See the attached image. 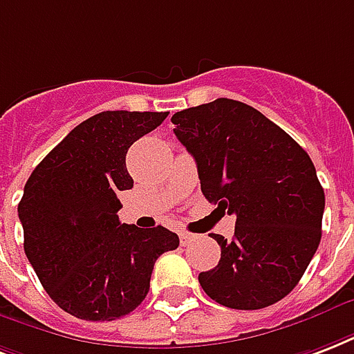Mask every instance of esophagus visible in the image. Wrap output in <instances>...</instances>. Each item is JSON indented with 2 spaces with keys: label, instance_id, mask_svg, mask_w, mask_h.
Segmentation results:
<instances>
[{
  "label": "esophagus",
  "instance_id": "esophagus-1",
  "mask_svg": "<svg viewBox=\"0 0 354 354\" xmlns=\"http://www.w3.org/2000/svg\"><path fill=\"white\" fill-rule=\"evenodd\" d=\"M196 236H193V234H189V232H180V241H182L183 247H187L189 243L195 241Z\"/></svg>",
  "mask_w": 354,
  "mask_h": 354
}]
</instances>
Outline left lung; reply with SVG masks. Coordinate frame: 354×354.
Segmentation results:
<instances>
[{
    "mask_svg": "<svg viewBox=\"0 0 354 354\" xmlns=\"http://www.w3.org/2000/svg\"><path fill=\"white\" fill-rule=\"evenodd\" d=\"M178 141L195 158L207 201L236 215L219 234L217 267L198 274L215 303L258 310L279 303L321 241L325 193L312 159L284 129L237 100L217 98L172 115Z\"/></svg>",
    "mask_w": 354,
    "mask_h": 354,
    "instance_id": "left-lung-1",
    "label": "left lung"
}]
</instances>
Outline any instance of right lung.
Listing matches in <instances>:
<instances>
[{
	"instance_id": "1",
	"label": "right lung",
	"mask_w": 354,
	"mask_h": 354,
	"mask_svg": "<svg viewBox=\"0 0 354 354\" xmlns=\"http://www.w3.org/2000/svg\"><path fill=\"white\" fill-rule=\"evenodd\" d=\"M169 113L104 111L75 126L35 167L18 204L24 250L53 303L85 321L133 312L153 263L180 239L163 226L118 221V193L133 187L126 153Z\"/></svg>"
}]
</instances>
